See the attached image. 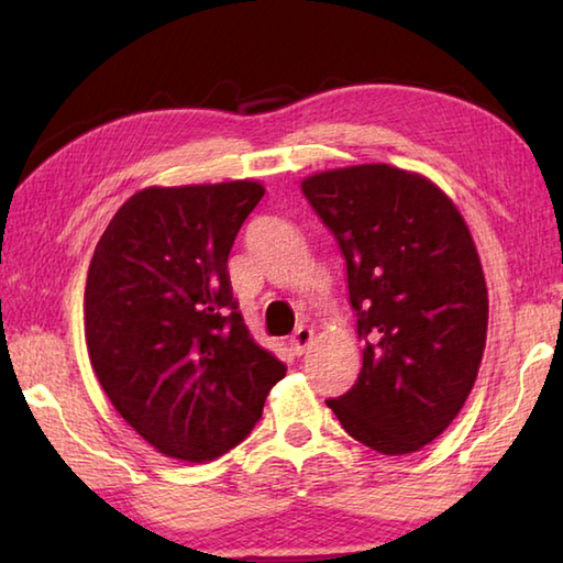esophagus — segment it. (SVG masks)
<instances>
[{
    "instance_id": "esophagus-1",
    "label": "esophagus",
    "mask_w": 563,
    "mask_h": 563,
    "mask_svg": "<svg viewBox=\"0 0 563 563\" xmlns=\"http://www.w3.org/2000/svg\"><path fill=\"white\" fill-rule=\"evenodd\" d=\"M314 341V331L309 327H297L295 333L290 336V349L295 355H302L309 345Z\"/></svg>"
}]
</instances>
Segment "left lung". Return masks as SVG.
Segmentation results:
<instances>
[{
  "label": "left lung",
  "instance_id": "1",
  "mask_svg": "<svg viewBox=\"0 0 563 563\" xmlns=\"http://www.w3.org/2000/svg\"><path fill=\"white\" fill-rule=\"evenodd\" d=\"M302 194L341 246L365 343L355 385L327 406L369 450H421L460 413L484 355L472 234L438 186L389 164L314 174Z\"/></svg>",
  "mask_w": 563,
  "mask_h": 563
}]
</instances>
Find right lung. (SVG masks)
<instances>
[{
  "label": "right lung",
  "mask_w": 563,
  "mask_h": 563,
  "mask_svg": "<svg viewBox=\"0 0 563 563\" xmlns=\"http://www.w3.org/2000/svg\"><path fill=\"white\" fill-rule=\"evenodd\" d=\"M263 194L256 181L145 188L93 251L84 290L91 367L125 423L166 457L230 452L288 369L251 339L227 273Z\"/></svg>",
  "instance_id": "right-lung-1"
}]
</instances>
